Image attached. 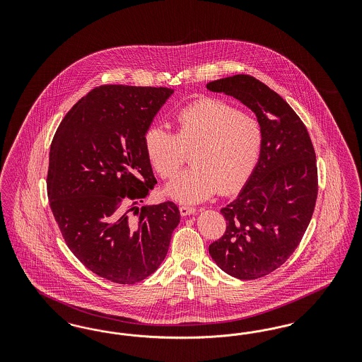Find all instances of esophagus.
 I'll return each instance as SVG.
<instances>
[{
	"label": "esophagus",
	"mask_w": 362,
	"mask_h": 362,
	"mask_svg": "<svg viewBox=\"0 0 362 362\" xmlns=\"http://www.w3.org/2000/svg\"><path fill=\"white\" fill-rule=\"evenodd\" d=\"M179 210H180L182 216H189V214H194L197 211L195 207L187 206V205H182V206L179 207Z\"/></svg>",
	"instance_id": "34e87169"
}]
</instances>
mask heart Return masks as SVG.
Instances as JSON below:
<instances>
[{"label": "heart", "mask_w": 362, "mask_h": 362, "mask_svg": "<svg viewBox=\"0 0 362 362\" xmlns=\"http://www.w3.org/2000/svg\"><path fill=\"white\" fill-rule=\"evenodd\" d=\"M176 133L155 123L144 134V149L153 170L171 179L191 152L194 164L167 186L179 202H199L218 189L230 194L254 173L262 153V123L240 108L217 99H204L179 110Z\"/></svg>", "instance_id": "obj_1"}]
</instances>
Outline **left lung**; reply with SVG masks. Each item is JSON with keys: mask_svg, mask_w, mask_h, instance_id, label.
Here are the masks:
<instances>
[{"mask_svg": "<svg viewBox=\"0 0 362 362\" xmlns=\"http://www.w3.org/2000/svg\"><path fill=\"white\" fill-rule=\"evenodd\" d=\"M206 86L251 108L263 126L258 164L239 197L221 209L226 229L209 245L225 273L257 279L289 259L310 225L317 198L315 149L292 107L255 77L236 74Z\"/></svg>", "mask_w": 362, "mask_h": 362, "instance_id": "1", "label": "left lung"}]
</instances>
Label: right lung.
<instances>
[{"instance_id": "right-lung-1", "label": "right lung", "mask_w": 362, "mask_h": 362, "mask_svg": "<svg viewBox=\"0 0 362 362\" xmlns=\"http://www.w3.org/2000/svg\"><path fill=\"white\" fill-rule=\"evenodd\" d=\"M173 89L100 86L71 107L50 146L47 195L70 251L121 285L145 279L165 258L180 211L139 204L157 180L144 134Z\"/></svg>"}]
</instances>
